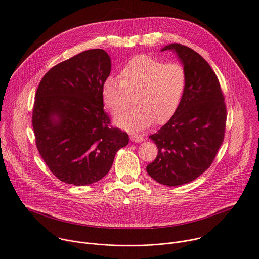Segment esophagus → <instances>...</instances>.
Returning <instances> with one entry per match:
<instances>
[{"label": "esophagus", "mask_w": 259, "mask_h": 259, "mask_svg": "<svg viewBox=\"0 0 259 259\" xmlns=\"http://www.w3.org/2000/svg\"><path fill=\"white\" fill-rule=\"evenodd\" d=\"M130 139H131V141L138 143V142H142V141L144 140V137H143V136H141V135L132 134V135H130Z\"/></svg>", "instance_id": "obj_1"}]
</instances>
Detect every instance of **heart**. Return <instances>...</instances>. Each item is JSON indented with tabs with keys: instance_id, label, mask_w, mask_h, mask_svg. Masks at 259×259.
I'll return each instance as SVG.
<instances>
[{
	"instance_id": "b5f03b06",
	"label": "heart",
	"mask_w": 259,
	"mask_h": 259,
	"mask_svg": "<svg viewBox=\"0 0 259 259\" xmlns=\"http://www.w3.org/2000/svg\"><path fill=\"white\" fill-rule=\"evenodd\" d=\"M187 72L177 62L141 54L128 60L120 70V80L108 76L101 90L104 106L116 115L130 101L133 93L137 105L115 117L123 129L141 130L155 123H164L178 111L187 89Z\"/></svg>"
}]
</instances>
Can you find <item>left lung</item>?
Returning <instances> with one entry per match:
<instances>
[{
	"label": "left lung",
	"mask_w": 259,
	"mask_h": 259,
	"mask_svg": "<svg viewBox=\"0 0 259 259\" xmlns=\"http://www.w3.org/2000/svg\"><path fill=\"white\" fill-rule=\"evenodd\" d=\"M177 53L187 72V89L176 114L149 136L158 148L147 174L157 183L177 187L193 182L212 164L224 140L226 105L218 77L192 48L171 43L161 51Z\"/></svg>",
	"instance_id": "1"
}]
</instances>
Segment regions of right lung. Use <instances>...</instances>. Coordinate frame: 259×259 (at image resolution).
Returning a JSON list of instances; mask_svg holds the SVG:
<instances>
[{
	"instance_id": "right-lung-1",
	"label": "right lung",
	"mask_w": 259,
	"mask_h": 259,
	"mask_svg": "<svg viewBox=\"0 0 259 259\" xmlns=\"http://www.w3.org/2000/svg\"><path fill=\"white\" fill-rule=\"evenodd\" d=\"M111 71L103 49H90L53 66L41 79L33 107L37 149L61 182L87 186L111 169L117 151L129 142L110 126L102 84Z\"/></svg>"
}]
</instances>
